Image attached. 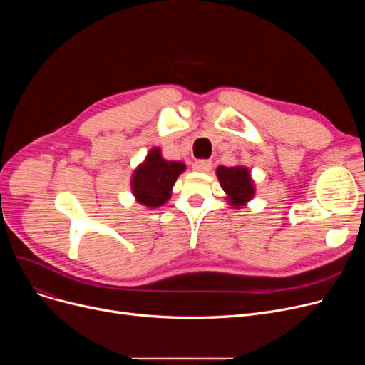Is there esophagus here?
<instances>
[{"label": "esophagus", "instance_id": "esophagus-1", "mask_svg": "<svg viewBox=\"0 0 365 365\" xmlns=\"http://www.w3.org/2000/svg\"><path fill=\"white\" fill-rule=\"evenodd\" d=\"M212 161H208V160H200V161H195L194 163V165H192V168L195 170V171H208L210 168H212Z\"/></svg>", "mask_w": 365, "mask_h": 365}]
</instances>
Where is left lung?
Segmentation results:
<instances>
[{
	"label": "left lung",
	"mask_w": 365,
	"mask_h": 365,
	"mask_svg": "<svg viewBox=\"0 0 365 365\" xmlns=\"http://www.w3.org/2000/svg\"><path fill=\"white\" fill-rule=\"evenodd\" d=\"M222 189L227 195L226 200L235 208H242L255 197V182L252 180L250 170L244 165L225 167L219 165L216 170Z\"/></svg>",
	"instance_id": "1"
}]
</instances>
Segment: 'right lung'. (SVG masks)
<instances>
[{"label":"right lung","instance_id":"1","mask_svg":"<svg viewBox=\"0 0 365 365\" xmlns=\"http://www.w3.org/2000/svg\"><path fill=\"white\" fill-rule=\"evenodd\" d=\"M180 161H167L160 148L148 152L145 161L134 170L131 178V192L138 202L148 208H157L171 197L173 185L185 171Z\"/></svg>","mask_w":365,"mask_h":365}]
</instances>
